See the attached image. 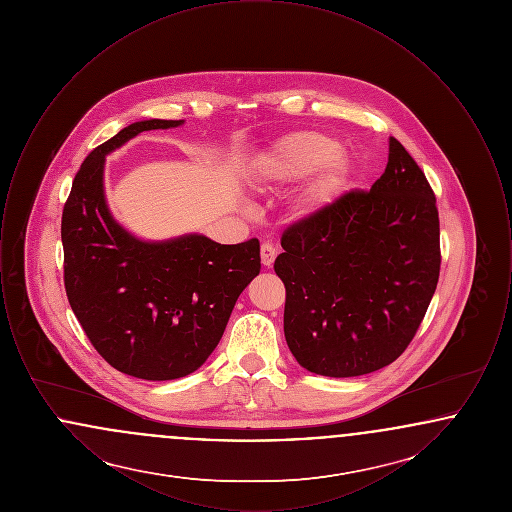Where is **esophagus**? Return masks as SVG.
Here are the masks:
<instances>
[{
  "instance_id": "34e87169",
  "label": "esophagus",
  "mask_w": 512,
  "mask_h": 512,
  "mask_svg": "<svg viewBox=\"0 0 512 512\" xmlns=\"http://www.w3.org/2000/svg\"><path fill=\"white\" fill-rule=\"evenodd\" d=\"M274 259H276V247L265 242V244L261 245V261H263V265L265 267H272Z\"/></svg>"
}]
</instances>
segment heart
Returning <instances> with one entry per match:
<instances>
[{"label":"heart","instance_id":"1","mask_svg":"<svg viewBox=\"0 0 512 512\" xmlns=\"http://www.w3.org/2000/svg\"><path fill=\"white\" fill-rule=\"evenodd\" d=\"M257 178L265 186L286 184L307 174L301 199L309 209L326 205L349 180V161L338 153V144L320 132H293L257 159Z\"/></svg>","mask_w":512,"mask_h":512}]
</instances>
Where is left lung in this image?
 <instances>
[{"mask_svg":"<svg viewBox=\"0 0 512 512\" xmlns=\"http://www.w3.org/2000/svg\"><path fill=\"white\" fill-rule=\"evenodd\" d=\"M274 272L286 286L284 334L297 363L322 376H363L413 341L441 265L436 195L390 138L384 174L282 234Z\"/></svg>","mask_w":512,"mask_h":512,"instance_id":"obj_1","label":"left lung"}]
</instances>
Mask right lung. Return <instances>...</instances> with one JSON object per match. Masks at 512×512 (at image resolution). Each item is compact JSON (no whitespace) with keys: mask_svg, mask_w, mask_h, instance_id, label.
<instances>
[{"mask_svg":"<svg viewBox=\"0 0 512 512\" xmlns=\"http://www.w3.org/2000/svg\"><path fill=\"white\" fill-rule=\"evenodd\" d=\"M184 121L134 122L82 163L63 207L65 290L99 355L142 380L188 376L219 345L245 286L261 270L259 240L220 245L188 234L142 242L111 217L105 155L146 130Z\"/></svg>","mask_w":512,"mask_h":512,"instance_id":"1","label":"right lung"}]
</instances>
